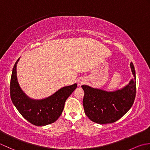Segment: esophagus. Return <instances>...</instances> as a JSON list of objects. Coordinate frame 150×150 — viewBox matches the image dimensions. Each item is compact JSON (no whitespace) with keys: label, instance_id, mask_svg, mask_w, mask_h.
I'll return each instance as SVG.
<instances>
[{"label":"esophagus","instance_id":"1","mask_svg":"<svg viewBox=\"0 0 150 150\" xmlns=\"http://www.w3.org/2000/svg\"><path fill=\"white\" fill-rule=\"evenodd\" d=\"M86 79H84V78H79L77 80V84L79 86H81V85H83L86 83Z\"/></svg>","mask_w":150,"mask_h":150}]
</instances>
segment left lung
I'll return each mask as SVG.
<instances>
[{
	"mask_svg": "<svg viewBox=\"0 0 150 150\" xmlns=\"http://www.w3.org/2000/svg\"><path fill=\"white\" fill-rule=\"evenodd\" d=\"M134 78L126 87L108 92L83 85V106L85 114L91 121L100 124L113 123L124 116L134 103L136 77L133 64H130Z\"/></svg>",
	"mask_w": 150,
	"mask_h": 150,
	"instance_id": "obj_1",
	"label": "left lung"
}]
</instances>
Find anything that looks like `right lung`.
<instances>
[{"instance_id": "obj_1", "label": "right lung", "mask_w": 150, "mask_h": 150, "mask_svg": "<svg viewBox=\"0 0 150 150\" xmlns=\"http://www.w3.org/2000/svg\"><path fill=\"white\" fill-rule=\"evenodd\" d=\"M16 61L10 81V96L15 106L22 116L35 126L52 124L62 114L67 98L77 88V84L63 87L52 96L42 100L31 99L19 86L17 78Z\"/></svg>"}]
</instances>
